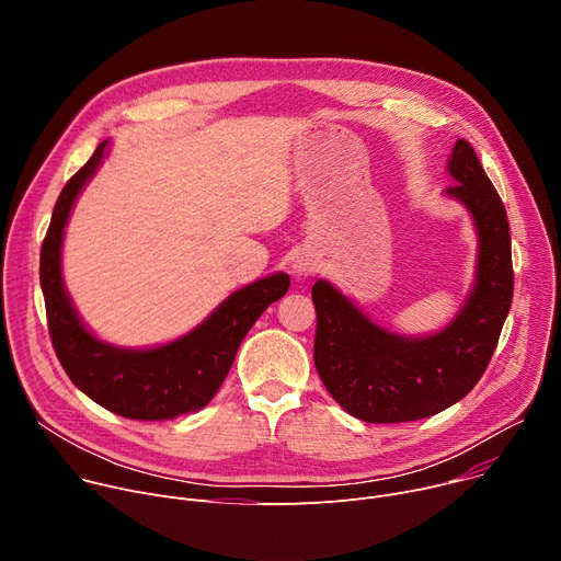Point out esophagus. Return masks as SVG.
Listing matches in <instances>:
<instances>
[{"instance_id":"34e87169","label":"esophagus","mask_w":561,"mask_h":561,"mask_svg":"<svg viewBox=\"0 0 561 561\" xmlns=\"http://www.w3.org/2000/svg\"><path fill=\"white\" fill-rule=\"evenodd\" d=\"M316 271H318V260H316V254H311V252H301L299 257L293 262V273L297 277L313 275Z\"/></svg>"}]
</instances>
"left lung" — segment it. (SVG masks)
Segmentation results:
<instances>
[{
	"label": "left lung",
	"mask_w": 561,
	"mask_h": 561,
	"mask_svg": "<svg viewBox=\"0 0 561 561\" xmlns=\"http://www.w3.org/2000/svg\"><path fill=\"white\" fill-rule=\"evenodd\" d=\"M447 168L456 183L445 192L470 210L479 232L477 284L449 327L430 337L393 335L329 282L320 279L311 290L316 369L344 412L365 423L427 419L470 393L511 311L515 275L501 196L468 140H456Z\"/></svg>",
	"instance_id": "8db88e82"
}]
</instances>
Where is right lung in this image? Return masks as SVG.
<instances>
[{
    "mask_svg": "<svg viewBox=\"0 0 561 561\" xmlns=\"http://www.w3.org/2000/svg\"><path fill=\"white\" fill-rule=\"evenodd\" d=\"M107 140L62 187L39 250V284L56 355L71 382L105 410L131 421H174L206 407L226 380L250 327L286 295L290 277L271 275L232 293L192 333L147 351L116 348L95 340L67 297L60 250L62 232L82 185L105 157Z\"/></svg>",
    "mask_w": 561,
    "mask_h": 561,
    "instance_id": "obj_1",
    "label": "right lung"
}]
</instances>
